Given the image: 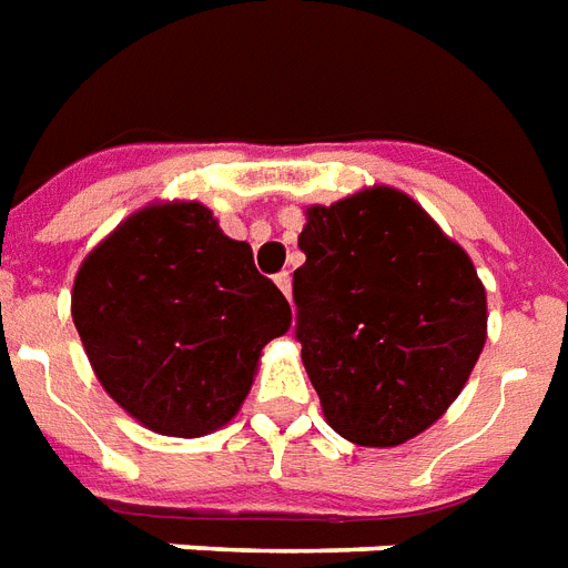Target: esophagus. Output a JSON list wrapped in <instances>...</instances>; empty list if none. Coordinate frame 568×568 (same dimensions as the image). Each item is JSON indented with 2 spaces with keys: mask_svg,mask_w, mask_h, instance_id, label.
I'll return each instance as SVG.
<instances>
[{
  "mask_svg": "<svg viewBox=\"0 0 568 568\" xmlns=\"http://www.w3.org/2000/svg\"><path fill=\"white\" fill-rule=\"evenodd\" d=\"M274 283L280 285V292H283L285 297H292V274H288V271H283V274H276Z\"/></svg>",
  "mask_w": 568,
  "mask_h": 568,
  "instance_id": "esophagus-1",
  "label": "esophagus"
}]
</instances>
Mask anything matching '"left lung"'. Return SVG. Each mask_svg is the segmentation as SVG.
<instances>
[{
  "instance_id": "1",
  "label": "left lung",
  "mask_w": 568,
  "mask_h": 568,
  "mask_svg": "<svg viewBox=\"0 0 568 568\" xmlns=\"http://www.w3.org/2000/svg\"><path fill=\"white\" fill-rule=\"evenodd\" d=\"M294 336L324 417L361 447H396L453 405L486 345L470 258L399 190L306 211Z\"/></svg>"
}]
</instances>
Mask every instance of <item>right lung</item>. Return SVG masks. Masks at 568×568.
Wrapping results in <instances>:
<instances>
[{
  "label": "right lung",
  "mask_w": 568,
  "mask_h": 568,
  "mask_svg": "<svg viewBox=\"0 0 568 568\" xmlns=\"http://www.w3.org/2000/svg\"><path fill=\"white\" fill-rule=\"evenodd\" d=\"M71 313L103 389L175 438L235 417L262 348L292 327L250 244L223 235L199 202L124 220L82 262Z\"/></svg>",
  "instance_id": "right-lung-1"
}]
</instances>
